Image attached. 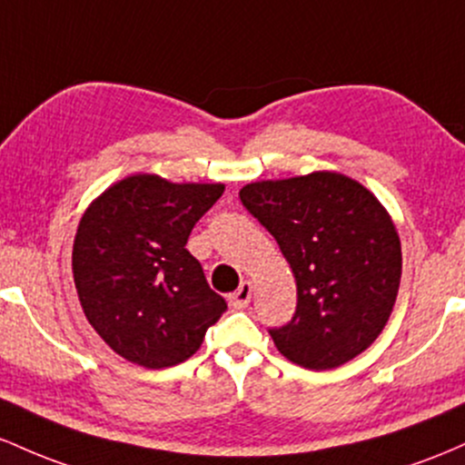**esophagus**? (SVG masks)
<instances>
[{"label":"esophagus","instance_id":"1","mask_svg":"<svg viewBox=\"0 0 465 465\" xmlns=\"http://www.w3.org/2000/svg\"><path fill=\"white\" fill-rule=\"evenodd\" d=\"M250 299H252V283L250 281H242L239 290L231 296V305L234 310H243V307H248Z\"/></svg>","mask_w":465,"mask_h":465}]
</instances>
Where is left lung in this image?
<instances>
[{
	"label": "left lung",
	"mask_w": 465,
	"mask_h": 465,
	"mask_svg": "<svg viewBox=\"0 0 465 465\" xmlns=\"http://www.w3.org/2000/svg\"><path fill=\"white\" fill-rule=\"evenodd\" d=\"M243 206L268 228L296 281V312L270 330L299 367L349 362L389 322L401 279L395 223L367 186L336 171L250 182Z\"/></svg>",
	"instance_id": "1"
}]
</instances>
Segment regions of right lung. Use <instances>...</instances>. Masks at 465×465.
<instances>
[{
  "instance_id": "obj_1",
  "label": "right lung",
  "mask_w": 465,
  "mask_h": 465,
  "mask_svg": "<svg viewBox=\"0 0 465 465\" xmlns=\"http://www.w3.org/2000/svg\"><path fill=\"white\" fill-rule=\"evenodd\" d=\"M226 186L134 173L83 213L72 274L83 314L120 358L144 369L189 360L226 310L186 250L193 226Z\"/></svg>"
}]
</instances>
